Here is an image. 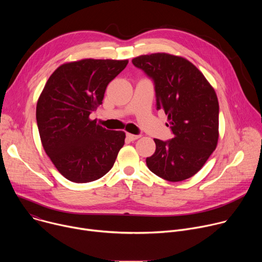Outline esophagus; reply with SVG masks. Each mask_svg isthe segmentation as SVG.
Returning a JSON list of instances; mask_svg holds the SVG:
<instances>
[{
    "instance_id": "1",
    "label": "esophagus",
    "mask_w": 262,
    "mask_h": 262,
    "mask_svg": "<svg viewBox=\"0 0 262 262\" xmlns=\"http://www.w3.org/2000/svg\"><path fill=\"white\" fill-rule=\"evenodd\" d=\"M141 136L140 135H133V134H126V138L130 141H135L137 139H139Z\"/></svg>"
}]
</instances>
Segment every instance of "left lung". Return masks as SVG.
I'll list each match as a JSON object with an SVG mask.
<instances>
[{
  "label": "left lung",
  "mask_w": 262,
  "mask_h": 262,
  "mask_svg": "<svg viewBox=\"0 0 262 262\" xmlns=\"http://www.w3.org/2000/svg\"><path fill=\"white\" fill-rule=\"evenodd\" d=\"M155 84L157 108L164 110L174 137L155 139L156 152L148 169L168 181L195 175L208 160L219 139V101L202 72L184 58L157 53L133 59Z\"/></svg>",
  "instance_id": "1"
}]
</instances>
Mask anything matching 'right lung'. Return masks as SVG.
Masks as SVG:
<instances>
[{
	"mask_svg": "<svg viewBox=\"0 0 262 262\" xmlns=\"http://www.w3.org/2000/svg\"><path fill=\"white\" fill-rule=\"evenodd\" d=\"M127 60L84 59L59 66L37 101L36 120L45 151L72 182L94 181L113 167L125 134L90 119L108 83Z\"/></svg>",
	"mask_w": 262,
	"mask_h": 262,
	"instance_id": "add662e5",
	"label": "right lung"
}]
</instances>
